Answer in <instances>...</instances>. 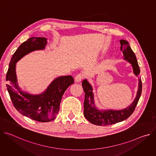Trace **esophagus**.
Returning a JSON list of instances; mask_svg holds the SVG:
<instances>
[{
	"label": "esophagus",
	"instance_id": "34e87169",
	"mask_svg": "<svg viewBox=\"0 0 156 156\" xmlns=\"http://www.w3.org/2000/svg\"><path fill=\"white\" fill-rule=\"evenodd\" d=\"M83 77H84L83 73H78V74L76 75V76H75V81H76V82H80V81L83 80Z\"/></svg>",
	"mask_w": 156,
	"mask_h": 156
}]
</instances>
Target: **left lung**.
<instances>
[{
    "instance_id": "8db88e82",
    "label": "left lung",
    "mask_w": 156,
    "mask_h": 156,
    "mask_svg": "<svg viewBox=\"0 0 156 156\" xmlns=\"http://www.w3.org/2000/svg\"><path fill=\"white\" fill-rule=\"evenodd\" d=\"M121 51L124 56V59L128 61L132 65L133 72L138 76L140 73L139 65L135 53L131 49L129 43L123 39L120 41ZM82 86L85 93L84 101V115L91 123L98 126H106L120 122L128 119L134 112L138 102L142 91V82L139 79L138 93L133 102L127 108L120 110H98L94 105L93 88L86 80L82 82Z\"/></svg>"
}]
</instances>
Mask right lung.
<instances>
[{
  "label": "right lung",
  "instance_id": "add662e5",
  "mask_svg": "<svg viewBox=\"0 0 156 156\" xmlns=\"http://www.w3.org/2000/svg\"><path fill=\"white\" fill-rule=\"evenodd\" d=\"M46 40L32 37L22 43L12 55L6 75V86L15 108L22 115L39 122H49L56 118L65 91L74 83L72 76H63L55 79L41 94L31 95L20 90L15 73L16 63L32 51L44 49Z\"/></svg>",
  "mask_w": 156,
  "mask_h": 156
}]
</instances>
